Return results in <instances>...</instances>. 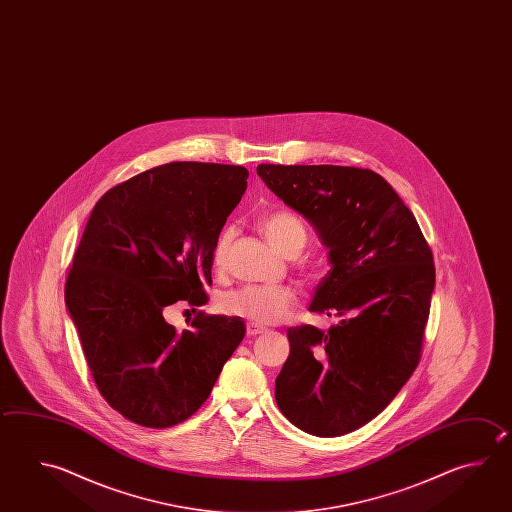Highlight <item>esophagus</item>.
<instances>
[{"mask_svg":"<svg viewBox=\"0 0 512 512\" xmlns=\"http://www.w3.org/2000/svg\"><path fill=\"white\" fill-rule=\"evenodd\" d=\"M264 331H266V328H262L259 324H253V322H248V324H246V333H248V337H257V335H261Z\"/></svg>","mask_w":512,"mask_h":512,"instance_id":"34e87169","label":"esophagus"}]
</instances>
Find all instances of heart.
I'll list each match as a JSON object with an SVG mask.
<instances>
[{
  "mask_svg": "<svg viewBox=\"0 0 512 512\" xmlns=\"http://www.w3.org/2000/svg\"><path fill=\"white\" fill-rule=\"evenodd\" d=\"M261 228L273 248L288 255L300 251L306 244V228L295 213L277 210L261 219ZM232 241V230L219 237L213 250V266L222 268L226 251ZM297 300L295 291L286 286H259L248 284L239 290L228 291L219 300V308L226 315L250 320L253 324H273L284 319Z\"/></svg>",
  "mask_w": 512,
  "mask_h": 512,
  "instance_id": "heart-1",
  "label": "heart"
}]
</instances>
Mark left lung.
Listing matches in <instances>:
<instances>
[{"mask_svg":"<svg viewBox=\"0 0 512 512\" xmlns=\"http://www.w3.org/2000/svg\"><path fill=\"white\" fill-rule=\"evenodd\" d=\"M257 174L328 248L331 270L309 311L337 319L328 331L288 329L275 400L304 433H351L380 415L418 366L433 253L413 212L371 170L259 164Z\"/></svg>","mask_w":512,"mask_h":512,"instance_id":"obj_1","label":"left lung"}]
</instances>
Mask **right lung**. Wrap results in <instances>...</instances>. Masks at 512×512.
Segmentation results:
<instances>
[{
	"label": "right lung",
	"instance_id": "right-lung-1",
	"mask_svg": "<svg viewBox=\"0 0 512 512\" xmlns=\"http://www.w3.org/2000/svg\"><path fill=\"white\" fill-rule=\"evenodd\" d=\"M248 175L232 164L155 166L108 190L88 217L65 304L99 393L130 422L190 418L244 338L239 320L203 313L177 333L163 311L206 302L213 250Z\"/></svg>",
	"mask_w": 512,
	"mask_h": 512
}]
</instances>
